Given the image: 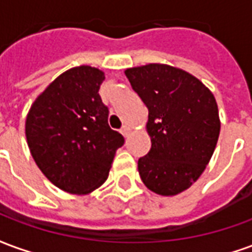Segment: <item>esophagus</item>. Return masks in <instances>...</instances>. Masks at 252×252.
<instances>
[{"label": "esophagus", "mask_w": 252, "mask_h": 252, "mask_svg": "<svg viewBox=\"0 0 252 252\" xmlns=\"http://www.w3.org/2000/svg\"><path fill=\"white\" fill-rule=\"evenodd\" d=\"M120 132H121V135H123V136L128 137V136H129V133H131V128H129L128 126H124L123 128H121Z\"/></svg>", "instance_id": "34e87169"}]
</instances>
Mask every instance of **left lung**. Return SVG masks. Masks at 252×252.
Instances as JSON below:
<instances>
[{"label":"left lung","mask_w":252,"mask_h":252,"mask_svg":"<svg viewBox=\"0 0 252 252\" xmlns=\"http://www.w3.org/2000/svg\"><path fill=\"white\" fill-rule=\"evenodd\" d=\"M126 75L148 108L151 150L137 160L140 178L157 194H178L198 180L216 148V99L191 74L167 64L132 67Z\"/></svg>","instance_id":"obj_1"}]
</instances>
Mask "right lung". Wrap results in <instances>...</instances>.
<instances>
[{
  "label": "right lung",
  "mask_w": 252,
  "mask_h": 252,
  "mask_svg": "<svg viewBox=\"0 0 252 252\" xmlns=\"http://www.w3.org/2000/svg\"><path fill=\"white\" fill-rule=\"evenodd\" d=\"M104 72L79 66L61 74L36 98L25 121L37 167L59 189L86 194L104 184L124 137L108 124L98 90Z\"/></svg>",
  "instance_id": "1"
}]
</instances>
